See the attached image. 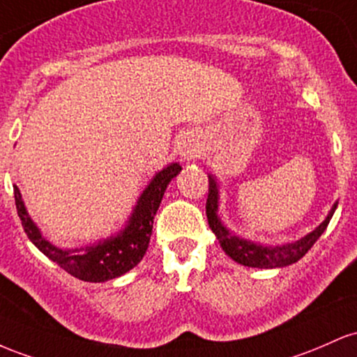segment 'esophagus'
<instances>
[{
  "label": "esophagus",
  "mask_w": 357,
  "mask_h": 357,
  "mask_svg": "<svg viewBox=\"0 0 357 357\" xmlns=\"http://www.w3.org/2000/svg\"><path fill=\"white\" fill-rule=\"evenodd\" d=\"M200 150H199V143L194 136L190 135H183L182 138L178 139V155L183 162H189V160H194L195 157H199Z\"/></svg>",
  "instance_id": "esophagus-1"
}]
</instances>
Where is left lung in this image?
<instances>
[{
	"instance_id": "obj_1",
	"label": "left lung",
	"mask_w": 357,
	"mask_h": 357,
	"mask_svg": "<svg viewBox=\"0 0 357 357\" xmlns=\"http://www.w3.org/2000/svg\"><path fill=\"white\" fill-rule=\"evenodd\" d=\"M337 209V202H334L332 209L327 214V218L315 227L314 231L308 232L303 238L297 239L294 243L285 244H259L250 239L239 238L224 226L222 219L219 218V182L215 175L209 174V195H207L206 214L209 227L219 239V244L226 255L236 263L243 266L251 268H283L294 265L300 258H303L308 250L314 246V243L322 236V232L327 229V224L331 222L332 215Z\"/></svg>"
}]
</instances>
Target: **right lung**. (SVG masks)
Returning <instances> with one entry per match:
<instances>
[{
  "label": "right lung",
  "instance_id": "add662e5",
  "mask_svg": "<svg viewBox=\"0 0 357 357\" xmlns=\"http://www.w3.org/2000/svg\"><path fill=\"white\" fill-rule=\"evenodd\" d=\"M180 170L182 167L178 163H170L163 170L157 172L136 200V206L131 211L125 226L116 234L82 248H59L52 244L28 214L25 202L22 199V192L17 185H13L15 204H17L18 218L22 219V226L28 239L47 258L57 263L60 268H63L67 273L75 278L91 283H102L128 273L131 268L142 261L148 250L151 229H153V219L163 194H165L168 183L177 177Z\"/></svg>",
  "mask_w": 357,
  "mask_h": 357
}]
</instances>
